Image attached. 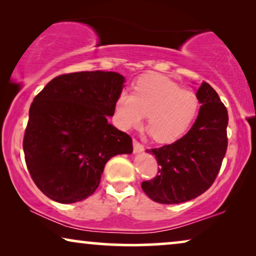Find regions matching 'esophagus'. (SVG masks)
Wrapping results in <instances>:
<instances>
[{
    "label": "esophagus",
    "mask_w": 256,
    "mask_h": 256,
    "mask_svg": "<svg viewBox=\"0 0 256 256\" xmlns=\"http://www.w3.org/2000/svg\"><path fill=\"white\" fill-rule=\"evenodd\" d=\"M132 144H134V152H141L144 150V146L141 142H138L136 138L132 140Z\"/></svg>",
    "instance_id": "obj_1"
}]
</instances>
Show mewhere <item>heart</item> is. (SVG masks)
<instances>
[{"label":"heart","instance_id":"b5f03b06","mask_svg":"<svg viewBox=\"0 0 256 256\" xmlns=\"http://www.w3.org/2000/svg\"><path fill=\"white\" fill-rule=\"evenodd\" d=\"M199 99L166 76L146 74L132 85V94L121 92L114 104L113 120L118 128L138 127L146 118L157 142L169 143L183 136L194 121Z\"/></svg>","mask_w":256,"mask_h":256}]
</instances>
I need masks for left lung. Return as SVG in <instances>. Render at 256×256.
<instances>
[{"mask_svg": "<svg viewBox=\"0 0 256 256\" xmlns=\"http://www.w3.org/2000/svg\"><path fill=\"white\" fill-rule=\"evenodd\" d=\"M197 96L202 106L190 130L171 144L146 150L155 155L160 166L156 177L141 184L154 202L191 200L208 190L218 176L228 143V113L208 82H202Z\"/></svg>", "mask_w": 256, "mask_h": 256, "instance_id": "1", "label": "left lung"}]
</instances>
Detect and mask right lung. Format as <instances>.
I'll use <instances>...</instances> for the list:
<instances>
[{
  "label": "right lung",
  "mask_w": 256,
  "mask_h": 256,
  "mask_svg": "<svg viewBox=\"0 0 256 256\" xmlns=\"http://www.w3.org/2000/svg\"><path fill=\"white\" fill-rule=\"evenodd\" d=\"M124 78L84 71L56 76L34 96L23 138L30 176L52 200H84L100 184L104 166L132 154L127 132L108 122Z\"/></svg>",
  "instance_id": "add662e5"
}]
</instances>
